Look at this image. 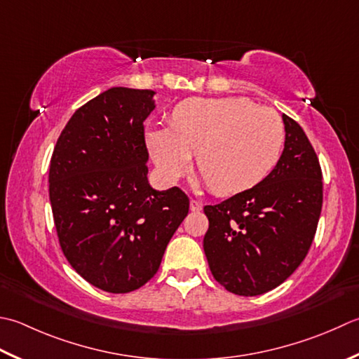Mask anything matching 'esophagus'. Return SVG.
Masks as SVG:
<instances>
[{
	"label": "esophagus",
	"instance_id": "34e87169",
	"mask_svg": "<svg viewBox=\"0 0 359 359\" xmlns=\"http://www.w3.org/2000/svg\"><path fill=\"white\" fill-rule=\"evenodd\" d=\"M189 210H191V212H201L202 203L198 202V201H191V202H189Z\"/></svg>",
	"mask_w": 359,
	"mask_h": 359
}]
</instances>
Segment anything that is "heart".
<instances>
[{
  "instance_id": "1",
  "label": "heart",
  "mask_w": 359,
  "mask_h": 359,
  "mask_svg": "<svg viewBox=\"0 0 359 359\" xmlns=\"http://www.w3.org/2000/svg\"><path fill=\"white\" fill-rule=\"evenodd\" d=\"M146 143L165 180L185 174L196 154L208 187L227 196L257 185L276 168L285 146V126L276 110L244 97H196L175 107L172 128L147 130Z\"/></svg>"
}]
</instances>
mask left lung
Here are the masks:
<instances>
[{
  "label": "left lung",
  "instance_id": "obj_1",
  "mask_svg": "<svg viewBox=\"0 0 359 359\" xmlns=\"http://www.w3.org/2000/svg\"><path fill=\"white\" fill-rule=\"evenodd\" d=\"M285 149L258 185L203 207V252L216 282L238 296H259L304 262L322 210L319 160L304 129L287 115Z\"/></svg>",
  "mask_w": 359,
  "mask_h": 359
}]
</instances>
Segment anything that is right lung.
Instances as JSON below:
<instances>
[{
  "mask_svg": "<svg viewBox=\"0 0 359 359\" xmlns=\"http://www.w3.org/2000/svg\"><path fill=\"white\" fill-rule=\"evenodd\" d=\"M156 91L111 87L69 118L49 165L59 243L72 268L102 291H135L156 276L189 201L152 188L144 119Z\"/></svg>",
  "mask_w": 359,
  "mask_h": 359,
  "instance_id": "right-lung-1",
  "label": "right lung"
}]
</instances>
